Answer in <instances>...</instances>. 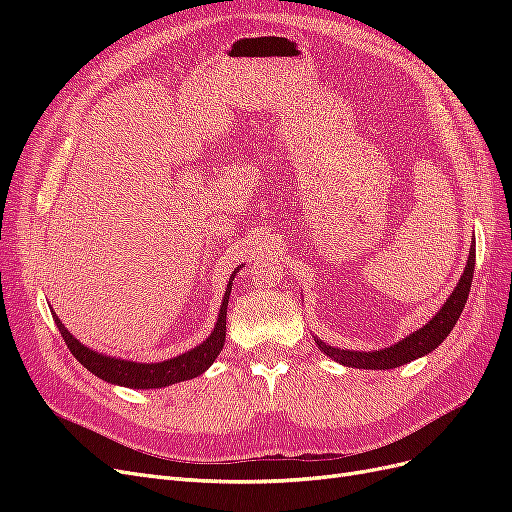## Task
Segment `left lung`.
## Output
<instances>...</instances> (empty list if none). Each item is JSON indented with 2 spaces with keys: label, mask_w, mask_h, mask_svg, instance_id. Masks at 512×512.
Returning <instances> with one entry per match:
<instances>
[{
  "label": "left lung",
  "mask_w": 512,
  "mask_h": 512,
  "mask_svg": "<svg viewBox=\"0 0 512 512\" xmlns=\"http://www.w3.org/2000/svg\"><path fill=\"white\" fill-rule=\"evenodd\" d=\"M474 262H476V247L472 243L466 271H463L457 288L442 305L440 312L433 316L423 329H418L412 335L404 337L395 346L376 350V352H354V350H339V348L327 346L324 342H320V339H316L318 348L327 356H331L333 361L342 363L346 367H359V369H393L418 359V356L429 354L444 342L448 333L453 331L463 312V307H466L470 286H472V275H474Z\"/></svg>",
  "instance_id": "8db88e82"
}]
</instances>
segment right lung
<instances>
[{
  "label": "right lung",
  "instance_id": "right-lung-1",
  "mask_svg": "<svg viewBox=\"0 0 512 512\" xmlns=\"http://www.w3.org/2000/svg\"><path fill=\"white\" fill-rule=\"evenodd\" d=\"M237 271L239 269H235V273ZM230 280H235V275H232ZM230 288H232V282H228V288L224 292V301L220 307L218 324H215V329L209 335L207 342L196 346L190 352L175 356V359H170V361H162V363H132V361L111 359V356L98 354L94 350L85 348L79 339H74L64 324L59 322L57 316H53V318H55V324H57L61 337H64L66 346L76 356V361H79L83 367H87L91 374H96L98 378H102L106 382L128 386V389H162V386L200 376L205 369H209V365L215 361V356L222 352L224 339H226V309H228Z\"/></svg>",
  "mask_w": 512,
  "mask_h": 512
}]
</instances>
